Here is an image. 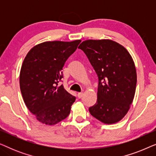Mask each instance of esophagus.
Returning <instances> with one entry per match:
<instances>
[{
	"mask_svg": "<svg viewBox=\"0 0 156 156\" xmlns=\"http://www.w3.org/2000/svg\"><path fill=\"white\" fill-rule=\"evenodd\" d=\"M82 96H83V93L82 92H80V93L77 94V97L80 98H80L82 97Z\"/></svg>",
	"mask_w": 156,
	"mask_h": 156,
	"instance_id": "obj_1",
	"label": "esophagus"
}]
</instances>
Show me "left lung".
I'll return each mask as SVG.
<instances>
[{
  "label": "left lung",
  "mask_w": 156,
  "mask_h": 156,
  "mask_svg": "<svg viewBox=\"0 0 156 156\" xmlns=\"http://www.w3.org/2000/svg\"><path fill=\"white\" fill-rule=\"evenodd\" d=\"M84 51L99 77L97 101L89 108L91 116L106 124L119 122L129 112L136 92L137 74L126 49L112 40H87Z\"/></svg>",
  "instance_id": "obj_1"
}]
</instances>
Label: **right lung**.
Here are the masks:
<instances>
[{"label": "right lung", "mask_w": 156, "mask_h": 156, "mask_svg": "<svg viewBox=\"0 0 156 156\" xmlns=\"http://www.w3.org/2000/svg\"><path fill=\"white\" fill-rule=\"evenodd\" d=\"M80 42V40L42 42L34 46L23 60L20 73L23 99L42 123L55 125L69 116L76 98L58 83L65 62Z\"/></svg>", "instance_id": "1"}]
</instances>
